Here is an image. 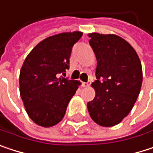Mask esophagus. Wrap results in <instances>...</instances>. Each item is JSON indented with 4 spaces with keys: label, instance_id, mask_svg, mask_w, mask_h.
Segmentation results:
<instances>
[{
    "label": "esophagus",
    "instance_id": "34e87169",
    "mask_svg": "<svg viewBox=\"0 0 153 153\" xmlns=\"http://www.w3.org/2000/svg\"><path fill=\"white\" fill-rule=\"evenodd\" d=\"M91 85V81H88V82H83L82 83V85L84 87H88V86Z\"/></svg>",
    "mask_w": 153,
    "mask_h": 153
}]
</instances>
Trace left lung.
Returning a JSON list of instances; mask_svg holds the SVG:
<instances>
[{
  "label": "left lung",
  "instance_id": "1",
  "mask_svg": "<svg viewBox=\"0 0 153 153\" xmlns=\"http://www.w3.org/2000/svg\"><path fill=\"white\" fill-rule=\"evenodd\" d=\"M97 58L95 98L87 103L91 119L103 127L120 123L131 111L143 81L142 65L134 48L113 34L91 33Z\"/></svg>",
  "mask_w": 153,
  "mask_h": 153
}]
</instances>
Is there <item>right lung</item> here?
<instances>
[{"mask_svg": "<svg viewBox=\"0 0 153 153\" xmlns=\"http://www.w3.org/2000/svg\"><path fill=\"white\" fill-rule=\"evenodd\" d=\"M82 35L74 31L49 37L31 50L22 66L20 95L29 117L39 126L60 123L78 88V81L62 75L69 68L72 48Z\"/></svg>", "mask_w": 153, "mask_h": 153, "instance_id": "obj_1", "label": "right lung"}]
</instances>
